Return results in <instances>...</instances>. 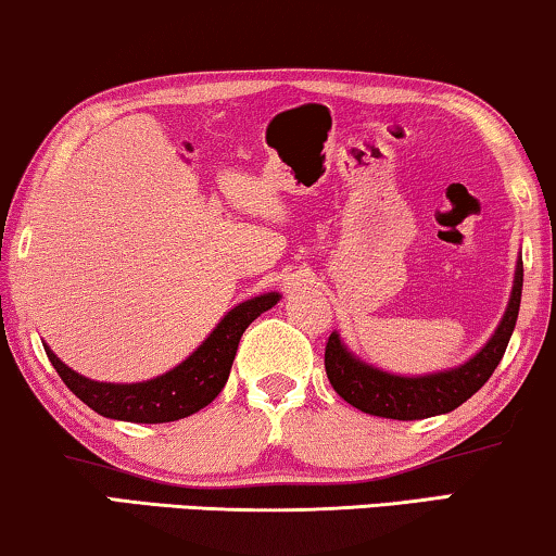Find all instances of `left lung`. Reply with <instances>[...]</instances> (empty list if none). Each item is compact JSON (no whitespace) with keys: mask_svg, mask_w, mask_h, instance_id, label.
I'll return each mask as SVG.
<instances>
[{"mask_svg":"<svg viewBox=\"0 0 556 556\" xmlns=\"http://www.w3.org/2000/svg\"><path fill=\"white\" fill-rule=\"evenodd\" d=\"M523 286V263L519 257L514 273L511 299H508L506 314L501 318L498 329L485 341V346L476 356H470L460 367L432 371L422 377L390 375L371 364L362 362L344 346L339 333L333 331L326 341V377L339 397L367 415L390 417V420H422V417L445 415L460 407L463 402L481 390L489 382L493 369L504 356L508 339H511L516 318H519Z\"/></svg>","mask_w":556,"mask_h":556,"instance_id":"8db88e82","label":"left lung"}]
</instances>
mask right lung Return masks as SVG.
<instances>
[{
  "mask_svg": "<svg viewBox=\"0 0 556 556\" xmlns=\"http://www.w3.org/2000/svg\"><path fill=\"white\" fill-rule=\"evenodd\" d=\"M278 301L280 293L273 291L238 303L232 311H227L223 321L212 329L210 337L185 362L162 377L147 379V382H96V379L83 377L60 362L48 344L42 346L60 379L67 384V390L86 402L90 409H96L98 415L111 417V420L147 425L174 422L200 413L223 392L227 377H230L240 337L263 311L273 308Z\"/></svg>",
  "mask_w": 556,
  "mask_h": 556,
  "instance_id": "add662e5",
  "label": "right lung"
}]
</instances>
